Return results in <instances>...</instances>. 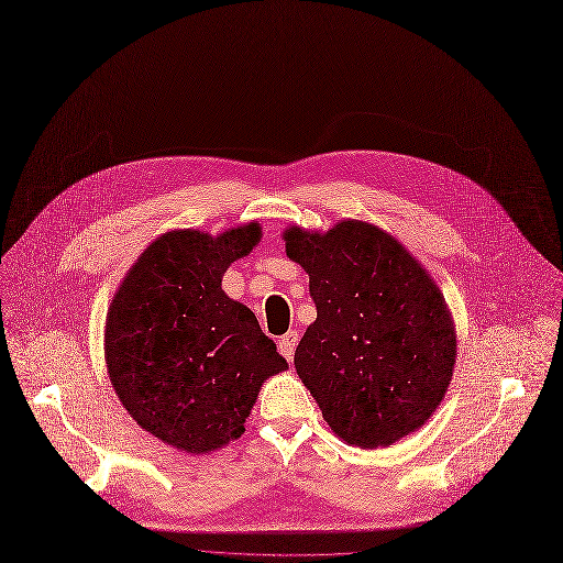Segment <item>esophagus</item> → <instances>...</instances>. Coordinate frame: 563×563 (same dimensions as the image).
<instances>
[{
	"instance_id": "obj_1",
	"label": "esophagus",
	"mask_w": 563,
	"mask_h": 563,
	"mask_svg": "<svg viewBox=\"0 0 563 563\" xmlns=\"http://www.w3.org/2000/svg\"><path fill=\"white\" fill-rule=\"evenodd\" d=\"M298 332L296 330H289L287 334H283L280 339H278V350H280V354L285 356L287 362H291V356H294V350H296V345H298Z\"/></svg>"
}]
</instances>
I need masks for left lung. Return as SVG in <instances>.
Instances as JSON below:
<instances>
[{"label": "left lung", "mask_w": 563, "mask_h": 563, "mask_svg": "<svg viewBox=\"0 0 563 563\" xmlns=\"http://www.w3.org/2000/svg\"><path fill=\"white\" fill-rule=\"evenodd\" d=\"M283 240L317 305L294 366L330 429L362 449L420 429L449 388L457 352L435 280L368 222L343 220L328 233L289 227Z\"/></svg>", "instance_id": "1"}]
</instances>
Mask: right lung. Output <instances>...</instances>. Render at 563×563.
Returning <instances> with one entry per match:
<instances>
[{
  "label": "right lung",
  "mask_w": 563,
  "mask_h": 563,
  "mask_svg": "<svg viewBox=\"0 0 563 563\" xmlns=\"http://www.w3.org/2000/svg\"><path fill=\"white\" fill-rule=\"evenodd\" d=\"M261 235L258 222L216 238L168 231L139 255L110 302V382L130 418L179 451L238 440L265 379L287 371L255 314L222 289L224 272Z\"/></svg>",
  "instance_id": "right-lung-1"
}]
</instances>
